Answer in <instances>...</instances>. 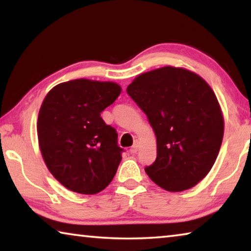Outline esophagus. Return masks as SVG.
Listing matches in <instances>:
<instances>
[{
  "mask_svg": "<svg viewBox=\"0 0 251 251\" xmlns=\"http://www.w3.org/2000/svg\"><path fill=\"white\" fill-rule=\"evenodd\" d=\"M138 148H139L138 142H135L134 145L131 146V148H130V152H131V154H136V152L138 151Z\"/></svg>",
  "mask_w": 251,
  "mask_h": 251,
  "instance_id": "1",
  "label": "esophagus"
}]
</instances>
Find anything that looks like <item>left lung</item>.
Instances as JSON below:
<instances>
[{
	"instance_id": "obj_1",
	"label": "left lung",
	"mask_w": 251,
	"mask_h": 251,
	"mask_svg": "<svg viewBox=\"0 0 251 251\" xmlns=\"http://www.w3.org/2000/svg\"><path fill=\"white\" fill-rule=\"evenodd\" d=\"M128 94L147 115L157 157L145 168L167 192L197 185L214 166L224 137V116L214 91L198 74L164 66L138 75Z\"/></svg>"
}]
</instances>
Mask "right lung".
<instances>
[{"mask_svg":"<svg viewBox=\"0 0 251 251\" xmlns=\"http://www.w3.org/2000/svg\"><path fill=\"white\" fill-rule=\"evenodd\" d=\"M114 82L86 78L54 86L37 118L41 154L50 174L74 193L94 195L109 185L122 160L117 133L100 113L120 96Z\"/></svg>","mask_w":251,"mask_h":251,"instance_id":"add662e5","label":"right lung"}]
</instances>
